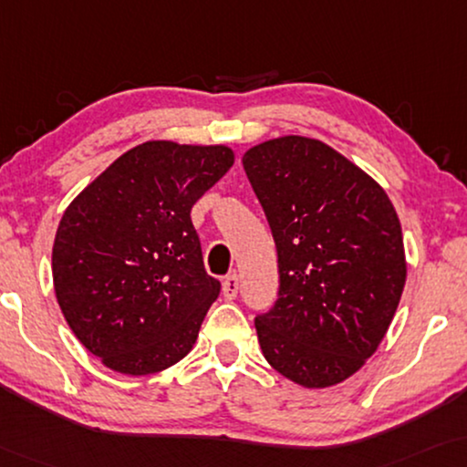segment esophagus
Instances as JSON below:
<instances>
[{
	"label": "esophagus",
	"mask_w": 467,
	"mask_h": 467,
	"mask_svg": "<svg viewBox=\"0 0 467 467\" xmlns=\"http://www.w3.org/2000/svg\"><path fill=\"white\" fill-rule=\"evenodd\" d=\"M222 294H224L226 300H234L236 294H239V277L236 275H228L224 279V284H222Z\"/></svg>",
	"instance_id": "esophagus-1"
}]
</instances>
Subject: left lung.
I'll use <instances>...</instances> for the list:
<instances>
[{
    "instance_id": "obj_1",
    "label": "left lung",
    "mask_w": 467,
    "mask_h": 467,
    "mask_svg": "<svg viewBox=\"0 0 467 467\" xmlns=\"http://www.w3.org/2000/svg\"><path fill=\"white\" fill-rule=\"evenodd\" d=\"M243 167L277 245L279 292L255 332L266 362L302 387L349 379L377 351L406 281L385 190L326 143L287 135Z\"/></svg>"
}]
</instances>
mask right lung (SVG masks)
Listing matches in <instances>:
<instances>
[{"mask_svg": "<svg viewBox=\"0 0 467 467\" xmlns=\"http://www.w3.org/2000/svg\"><path fill=\"white\" fill-rule=\"evenodd\" d=\"M226 146L146 141L76 196L52 247L58 306L78 340L122 374H154L192 349L220 294L192 205L233 167Z\"/></svg>", "mask_w": 467, "mask_h": 467, "instance_id": "add662e5", "label": "right lung"}]
</instances>
